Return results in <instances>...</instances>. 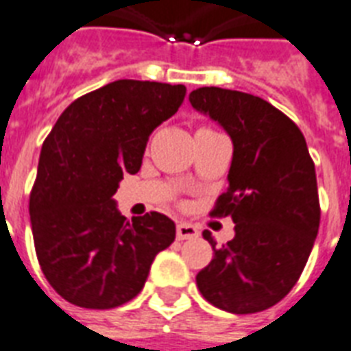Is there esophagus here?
<instances>
[{"label": "esophagus", "instance_id": "1", "mask_svg": "<svg viewBox=\"0 0 351 351\" xmlns=\"http://www.w3.org/2000/svg\"><path fill=\"white\" fill-rule=\"evenodd\" d=\"M195 237H199V230L195 228L193 224H187V223L176 224V239L184 241V239H195Z\"/></svg>", "mask_w": 351, "mask_h": 351}]
</instances>
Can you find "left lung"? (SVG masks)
I'll return each instance as SVG.
<instances>
[{
	"label": "left lung",
	"instance_id": "obj_1",
	"mask_svg": "<svg viewBox=\"0 0 351 351\" xmlns=\"http://www.w3.org/2000/svg\"><path fill=\"white\" fill-rule=\"evenodd\" d=\"M189 101L234 143L228 189L211 215L232 217L235 237L217 247L211 232H202L215 254L197 274V287L223 311H265L298 282L318 234L317 175L306 138L283 112L250 93L204 86Z\"/></svg>",
	"mask_w": 351,
	"mask_h": 351
}]
</instances>
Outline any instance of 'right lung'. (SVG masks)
<instances>
[{
    "label": "right lung",
    "instance_id": "add662e5",
    "mask_svg": "<svg viewBox=\"0 0 351 351\" xmlns=\"http://www.w3.org/2000/svg\"><path fill=\"white\" fill-rule=\"evenodd\" d=\"M184 97V84L116 80L75 99L45 138L29 197L31 228L45 280L69 304H127L175 241L164 213L127 221L112 197L123 175L140 171L149 136Z\"/></svg>",
    "mask_w": 351,
    "mask_h": 351
}]
</instances>
